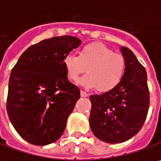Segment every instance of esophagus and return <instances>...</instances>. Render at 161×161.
Here are the masks:
<instances>
[{"instance_id": "esophagus-1", "label": "esophagus", "mask_w": 161, "mask_h": 161, "mask_svg": "<svg viewBox=\"0 0 161 161\" xmlns=\"http://www.w3.org/2000/svg\"><path fill=\"white\" fill-rule=\"evenodd\" d=\"M80 95H81V97H88V96H89L86 92H85V91H83V90H81L80 91Z\"/></svg>"}]
</instances>
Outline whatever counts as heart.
I'll use <instances>...</instances> for the list:
<instances>
[{
	"label": "heart",
	"instance_id": "1",
	"mask_svg": "<svg viewBox=\"0 0 161 161\" xmlns=\"http://www.w3.org/2000/svg\"><path fill=\"white\" fill-rule=\"evenodd\" d=\"M67 77L76 82L86 70L80 85L86 88H96L107 92L118 86L122 81L127 64L123 55L113 52L107 45L93 43L82 47L78 56L68 54L62 63Z\"/></svg>",
	"mask_w": 161,
	"mask_h": 161
}]
</instances>
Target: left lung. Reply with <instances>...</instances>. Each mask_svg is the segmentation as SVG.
I'll list each match as a JSON object with an SVG mask.
<instances>
[{"mask_svg":"<svg viewBox=\"0 0 161 161\" xmlns=\"http://www.w3.org/2000/svg\"><path fill=\"white\" fill-rule=\"evenodd\" d=\"M127 67L118 86L90 96L89 124L98 139L111 144L134 137L142 128L149 107L146 69L127 47L120 48Z\"/></svg>","mask_w":161,"mask_h":161,"instance_id":"8db88e82","label":"left lung"}]
</instances>
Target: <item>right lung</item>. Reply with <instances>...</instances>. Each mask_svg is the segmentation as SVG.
Wrapping results in <instances>:
<instances>
[{"instance_id":"add662e5","label":"right lung","mask_w":161,"mask_h":161,"mask_svg":"<svg viewBox=\"0 0 161 161\" xmlns=\"http://www.w3.org/2000/svg\"><path fill=\"white\" fill-rule=\"evenodd\" d=\"M81 43L69 35L45 39L26 49L14 66L7 113L27 142L45 146L63 135L80 90L68 81L62 63Z\"/></svg>"}]
</instances>
